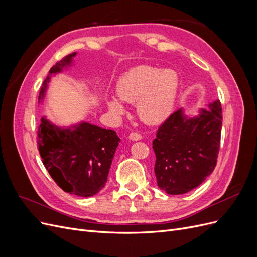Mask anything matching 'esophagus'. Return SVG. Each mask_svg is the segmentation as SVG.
Here are the masks:
<instances>
[{
    "label": "esophagus",
    "instance_id": "34e87169",
    "mask_svg": "<svg viewBox=\"0 0 257 257\" xmlns=\"http://www.w3.org/2000/svg\"><path fill=\"white\" fill-rule=\"evenodd\" d=\"M130 139L132 141H139V139H142V135L137 133V132H132V133L128 135Z\"/></svg>",
    "mask_w": 257,
    "mask_h": 257
}]
</instances>
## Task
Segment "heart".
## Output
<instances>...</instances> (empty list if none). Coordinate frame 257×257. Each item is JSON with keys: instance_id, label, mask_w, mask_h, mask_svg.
Masks as SVG:
<instances>
[{"instance_id": "1", "label": "heart", "mask_w": 257, "mask_h": 257, "mask_svg": "<svg viewBox=\"0 0 257 257\" xmlns=\"http://www.w3.org/2000/svg\"><path fill=\"white\" fill-rule=\"evenodd\" d=\"M179 89V76L172 68L161 69L141 65L130 69L116 82V94L120 98H107V106L114 114L125 111L123 102L137 103V112L147 123L158 124L172 113Z\"/></svg>"}]
</instances>
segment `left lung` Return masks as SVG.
<instances>
[{"mask_svg": "<svg viewBox=\"0 0 257 257\" xmlns=\"http://www.w3.org/2000/svg\"><path fill=\"white\" fill-rule=\"evenodd\" d=\"M220 100L188 118L182 108L159 127L152 142L159 188L170 195L185 194L203 183L216 165L222 131Z\"/></svg>", "mask_w": 257, "mask_h": 257, "instance_id": "1", "label": "left lung"}]
</instances>
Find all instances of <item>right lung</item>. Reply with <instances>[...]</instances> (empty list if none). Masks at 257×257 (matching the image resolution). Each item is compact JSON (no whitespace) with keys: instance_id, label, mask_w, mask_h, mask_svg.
<instances>
[{"instance_id":"obj_1","label":"right lung","mask_w":257,"mask_h":257,"mask_svg":"<svg viewBox=\"0 0 257 257\" xmlns=\"http://www.w3.org/2000/svg\"><path fill=\"white\" fill-rule=\"evenodd\" d=\"M75 56L68 54L50 68L38 99H43L50 77L71 65ZM119 142L114 131L87 122L64 128L42 118L37 127L38 151L46 169L64 192L81 197L104 188Z\"/></svg>"}]
</instances>
